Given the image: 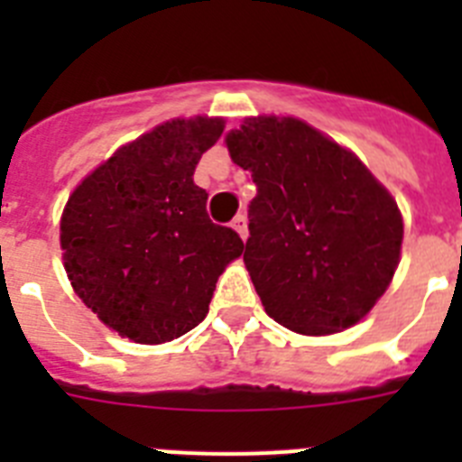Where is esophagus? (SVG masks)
Returning a JSON list of instances; mask_svg holds the SVG:
<instances>
[{
  "label": "esophagus",
  "instance_id": "34e87169",
  "mask_svg": "<svg viewBox=\"0 0 462 462\" xmlns=\"http://www.w3.org/2000/svg\"><path fill=\"white\" fill-rule=\"evenodd\" d=\"M231 226L236 228V231H238V236L240 238H247V217H245V215H236V219L234 222H231Z\"/></svg>",
  "mask_w": 462,
  "mask_h": 462
}]
</instances>
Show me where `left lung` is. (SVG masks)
I'll use <instances>...</instances> for the list:
<instances>
[{
    "label": "left lung",
    "mask_w": 462,
    "mask_h": 462,
    "mask_svg": "<svg viewBox=\"0 0 462 462\" xmlns=\"http://www.w3.org/2000/svg\"><path fill=\"white\" fill-rule=\"evenodd\" d=\"M226 148L256 185L243 259L268 317L303 336L361 321L398 268L393 196L356 154L296 117H247Z\"/></svg>",
    "instance_id": "obj_1"
}]
</instances>
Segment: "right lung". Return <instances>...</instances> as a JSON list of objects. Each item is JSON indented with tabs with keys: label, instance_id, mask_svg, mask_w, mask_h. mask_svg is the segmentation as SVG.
Masks as SVG:
<instances>
[{
	"label": "right lung",
	"instance_id": "1",
	"mask_svg": "<svg viewBox=\"0 0 462 462\" xmlns=\"http://www.w3.org/2000/svg\"><path fill=\"white\" fill-rule=\"evenodd\" d=\"M222 117L171 120L126 143L69 196L60 222L73 291L108 328L141 345L185 336L245 245L212 224L194 169Z\"/></svg>",
	"mask_w": 462,
	"mask_h": 462
}]
</instances>
